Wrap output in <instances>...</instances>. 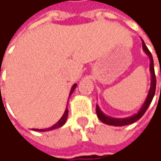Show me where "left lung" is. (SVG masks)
<instances>
[{
    "mask_svg": "<svg viewBox=\"0 0 161 161\" xmlns=\"http://www.w3.org/2000/svg\"><path fill=\"white\" fill-rule=\"evenodd\" d=\"M142 49L143 52L148 55V57L150 58V72H151V88L149 90L148 95H147L146 100L144 103L142 104V108L139 109V111L133 116L127 117V118H124V119H117V118H111L109 116H107L103 113L102 109L100 107L96 105V114H97L98 119H100L103 123L106 124V125H115V126H122V125H130L135 123L138 119H140L143 116V114L145 113L147 108L149 107V105L151 104L152 101H153L154 94H155V90H156V76H155V72H154V64H153V58L152 56L151 52L148 50V48L145 45V43L143 42V40H142Z\"/></svg>",
    "mask_w": 161,
    "mask_h": 161,
    "instance_id": "8db88e82",
    "label": "left lung"
}]
</instances>
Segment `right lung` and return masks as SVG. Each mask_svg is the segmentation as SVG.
Instances as JSON below:
<instances>
[{
  "mask_svg": "<svg viewBox=\"0 0 161 161\" xmlns=\"http://www.w3.org/2000/svg\"><path fill=\"white\" fill-rule=\"evenodd\" d=\"M75 87H76V84H75L74 86H72V88H71V91L69 92V96L73 93V92L75 89ZM68 115H69V109L66 108L65 109V112H64L63 116L61 117V119L58 120V122L55 124L53 126H51V127H49V128H45V129H34L35 131H38V132H46V131H51L53 130V129H56V128H58V127H60V126H62V125L66 123V121H67V119H68Z\"/></svg>",
  "mask_w": 161,
  "mask_h": 161,
  "instance_id": "add662e5",
  "label": "right lung"
}]
</instances>
